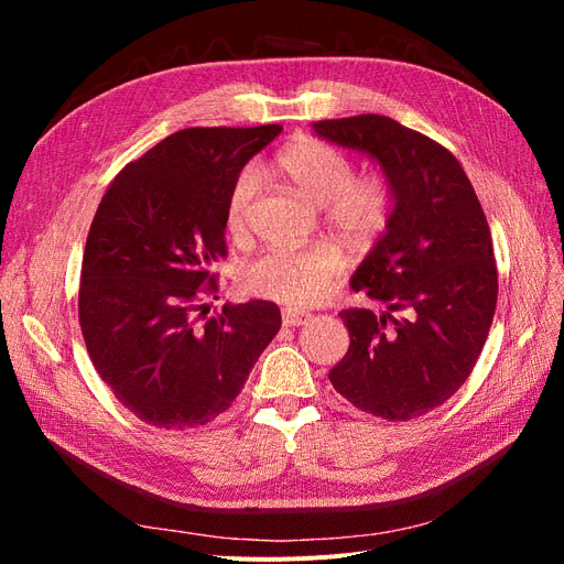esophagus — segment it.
<instances>
[{
	"label": "esophagus",
	"instance_id": "obj_1",
	"mask_svg": "<svg viewBox=\"0 0 564 564\" xmlns=\"http://www.w3.org/2000/svg\"><path fill=\"white\" fill-rule=\"evenodd\" d=\"M308 322V315H303L299 311H282V324L284 327H301V324Z\"/></svg>",
	"mask_w": 564,
	"mask_h": 564
}]
</instances>
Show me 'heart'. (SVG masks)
<instances>
[{
  "label": "heart",
  "mask_w": 564,
  "mask_h": 564,
  "mask_svg": "<svg viewBox=\"0 0 564 564\" xmlns=\"http://www.w3.org/2000/svg\"><path fill=\"white\" fill-rule=\"evenodd\" d=\"M278 169L296 191L324 207L327 224L352 245H369L388 228L392 214L390 185L379 174L352 176L355 166L344 150L317 139L289 143L278 158ZM259 172L253 166L237 174L228 204L226 228L242 235L251 204L259 195ZM344 272V256L332 245L305 249H270L240 272L245 292L284 303L289 308H311L332 294Z\"/></svg>",
  "instance_id": "obj_1"
}]
</instances>
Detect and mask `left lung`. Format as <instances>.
<instances>
[{
  "mask_svg": "<svg viewBox=\"0 0 564 564\" xmlns=\"http://www.w3.org/2000/svg\"><path fill=\"white\" fill-rule=\"evenodd\" d=\"M315 133L367 152L383 169L392 214L350 280L386 313L348 308L350 346L329 381L350 404L409 421L445 404L482 352L499 275L491 232L452 152L383 115L322 119Z\"/></svg>",
  "mask_w": 564,
  "mask_h": 564,
  "instance_id": "8db88e82",
  "label": "left lung"
}]
</instances>
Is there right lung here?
<instances>
[{
    "label": "right lung",
    "mask_w": 564,
    "mask_h": 564,
    "mask_svg": "<svg viewBox=\"0 0 564 564\" xmlns=\"http://www.w3.org/2000/svg\"><path fill=\"white\" fill-rule=\"evenodd\" d=\"M282 131L191 127L115 176L84 247L79 327L91 362L133 416L166 431L224 414L280 332L270 301L226 303V204L242 166Z\"/></svg>",
    "instance_id": "obj_1"
}]
</instances>
